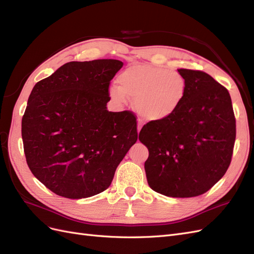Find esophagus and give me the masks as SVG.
<instances>
[{
	"mask_svg": "<svg viewBox=\"0 0 254 254\" xmlns=\"http://www.w3.org/2000/svg\"><path fill=\"white\" fill-rule=\"evenodd\" d=\"M141 128H142V121L139 119L137 120V132H140Z\"/></svg>",
	"mask_w": 254,
	"mask_h": 254,
	"instance_id": "esophagus-1",
	"label": "esophagus"
}]
</instances>
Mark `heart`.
I'll use <instances>...</instances> for the list:
<instances>
[{"label": "heart", "mask_w": 254, "mask_h": 254, "mask_svg": "<svg viewBox=\"0 0 254 254\" xmlns=\"http://www.w3.org/2000/svg\"><path fill=\"white\" fill-rule=\"evenodd\" d=\"M119 86L109 89L115 102L126 104L135 99V108L143 118L160 121L179 108L187 93V81L179 73L150 64H134L118 77Z\"/></svg>", "instance_id": "b5f03b06"}]
</instances>
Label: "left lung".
Returning a JSON list of instances; mask_svg holds the SVG:
<instances>
[{
    "instance_id": "1",
    "label": "left lung",
    "mask_w": 254,
    "mask_h": 254,
    "mask_svg": "<svg viewBox=\"0 0 254 254\" xmlns=\"http://www.w3.org/2000/svg\"><path fill=\"white\" fill-rule=\"evenodd\" d=\"M187 93L170 118L144 125L149 187L162 195L195 197L209 190L231 163L236 124L229 91L202 71L179 68Z\"/></svg>"
}]
</instances>
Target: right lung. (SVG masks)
Returning <instances> with one entry per match:
<instances>
[{"label":"right lung","instance_id":"right-lung-1","mask_svg":"<svg viewBox=\"0 0 254 254\" xmlns=\"http://www.w3.org/2000/svg\"><path fill=\"white\" fill-rule=\"evenodd\" d=\"M122 66L115 59L71 61L32 90L22 118L23 147L30 172L56 195L102 193L136 142L135 115L106 107Z\"/></svg>","mask_w":254,"mask_h":254}]
</instances>
